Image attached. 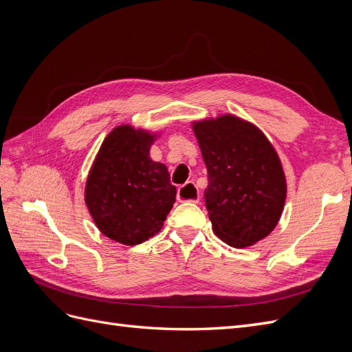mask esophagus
Returning <instances> with one entry per match:
<instances>
[{"label":"esophagus","mask_w":352,"mask_h":352,"mask_svg":"<svg viewBox=\"0 0 352 352\" xmlns=\"http://www.w3.org/2000/svg\"><path fill=\"white\" fill-rule=\"evenodd\" d=\"M177 201L179 202H195V204H198L199 201V192L197 186L192 184V182H188L182 186H179L177 189Z\"/></svg>","instance_id":"obj_1"}]
</instances>
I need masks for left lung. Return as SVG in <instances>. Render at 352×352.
Wrapping results in <instances>:
<instances>
[{
  "label": "left lung",
  "mask_w": 352,
  "mask_h": 352,
  "mask_svg": "<svg viewBox=\"0 0 352 352\" xmlns=\"http://www.w3.org/2000/svg\"><path fill=\"white\" fill-rule=\"evenodd\" d=\"M208 175L206 207L216 235L243 248L278 225L286 198L280 160L264 133L235 116L194 124Z\"/></svg>",
  "instance_id": "left-lung-1"
}]
</instances>
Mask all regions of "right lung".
Here are the masks:
<instances>
[{
    "label": "right lung",
    "mask_w": 352,
    "mask_h": 352,
    "mask_svg": "<svg viewBox=\"0 0 352 352\" xmlns=\"http://www.w3.org/2000/svg\"><path fill=\"white\" fill-rule=\"evenodd\" d=\"M154 136L119 126L105 138L85 189V202L105 236L138 245L154 236L176 201L167 167L150 158Z\"/></svg>",
    "instance_id": "1"
}]
</instances>
